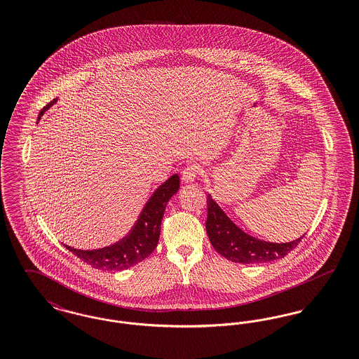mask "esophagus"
<instances>
[{
    "mask_svg": "<svg viewBox=\"0 0 359 359\" xmlns=\"http://www.w3.org/2000/svg\"><path fill=\"white\" fill-rule=\"evenodd\" d=\"M201 168L198 165H188L184 171L182 172V182L184 184H191L195 182L196 176L199 175Z\"/></svg>",
    "mask_w": 359,
    "mask_h": 359,
    "instance_id": "1",
    "label": "esophagus"
}]
</instances>
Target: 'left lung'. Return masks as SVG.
I'll return each instance as SVG.
<instances>
[{
    "instance_id": "left-lung-1",
    "label": "left lung",
    "mask_w": 359,
    "mask_h": 359,
    "mask_svg": "<svg viewBox=\"0 0 359 359\" xmlns=\"http://www.w3.org/2000/svg\"><path fill=\"white\" fill-rule=\"evenodd\" d=\"M205 230L211 245L221 256L237 264H261L287 256L303 237L276 243L256 238L233 222L211 195L207 196Z\"/></svg>"
}]
</instances>
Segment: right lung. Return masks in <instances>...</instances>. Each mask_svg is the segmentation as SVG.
I'll list each match as a JSON object with an SVG mask.
<instances>
[{
	"instance_id": "add662e5",
	"label": "right lung",
	"mask_w": 359,
	"mask_h": 359,
	"mask_svg": "<svg viewBox=\"0 0 359 359\" xmlns=\"http://www.w3.org/2000/svg\"><path fill=\"white\" fill-rule=\"evenodd\" d=\"M57 102V98L44 106L39 114V120L43 114ZM180 188V177L177 173L164 182L157 188L144 205L140 217L128 236L118 242L95 250H81L65 245L82 261L95 269L101 271H123L137 265L145 259L157 246L160 237V226L165 212V207L175 194Z\"/></svg>"
}]
</instances>
